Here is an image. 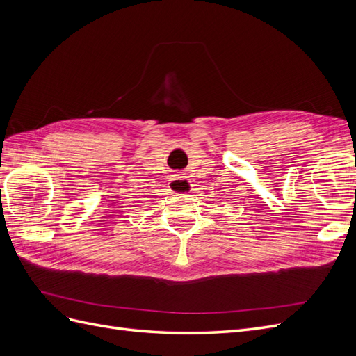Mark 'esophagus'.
<instances>
[{"mask_svg":"<svg viewBox=\"0 0 356 356\" xmlns=\"http://www.w3.org/2000/svg\"><path fill=\"white\" fill-rule=\"evenodd\" d=\"M169 187H170L172 191H175V193H188V191H191L190 179L184 175H175L174 178L170 179Z\"/></svg>","mask_w":356,"mask_h":356,"instance_id":"1","label":"esophagus"}]
</instances>
